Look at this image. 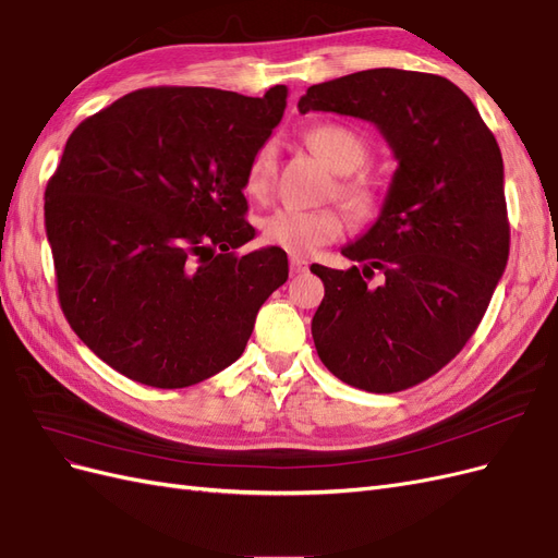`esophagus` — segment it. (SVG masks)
Returning <instances> with one entry per match:
<instances>
[{
	"label": "esophagus",
	"mask_w": 558,
	"mask_h": 558,
	"mask_svg": "<svg viewBox=\"0 0 558 558\" xmlns=\"http://www.w3.org/2000/svg\"><path fill=\"white\" fill-rule=\"evenodd\" d=\"M307 267H310V263H307L305 258H300V256H291V272H293V275L307 272Z\"/></svg>",
	"instance_id": "34e87169"
}]
</instances>
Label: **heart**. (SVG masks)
Masks as SVG:
<instances>
[{"instance_id": "b5f03b06", "label": "heart", "mask_w": 558, "mask_h": 558, "mask_svg": "<svg viewBox=\"0 0 558 558\" xmlns=\"http://www.w3.org/2000/svg\"><path fill=\"white\" fill-rule=\"evenodd\" d=\"M307 142L337 174H353L367 160L365 142L344 125H316L307 132ZM275 170L277 148L272 142H267L253 154L248 162L244 183L246 193L258 199L265 197L269 193V185H272ZM340 197L347 209L359 218H369L379 207L377 193L363 181H344L340 185ZM344 218L332 207H279L272 214H267L260 223L265 242L289 251L293 256H310L316 248L340 238Z\"/></svg>"}]
</instances>
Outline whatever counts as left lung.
<instances>
[{
	"label": "left lung",
	"mask_w": 558,
	"mask_h": 558,
	"mask_svg": "<svg viewBox=\"0 0 558 558\" xmlns=\"http://www.w3.org/2000/svg\"><path fill=\"white\" fill-rule=\"evenodd\" d=\"M300 113L377 125L398 170L349 269L312 265L326 295L312 318L318 359L349 386L396 393L442 369L477 330L510 253L502 156L449 78L381 66L312 86ZM383 281L369 287L374 269Z\"/></svg>",
	"instance_id": "1"
}]
</instances>
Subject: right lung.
<instances>
[{"label": "right lung", "mask_w": 558, "mask_h": 558, "mask_svg": "<svg viewBox=\"0 0 558 558\" xmlns=\"http://www.w3.org/2000/svg\"><path fill=\"white\" fill-rule=\"evenodd\" d=\"M289 88H142L86 118L46 185L60 307L95 356L156 388L242 356L263 302L289 279L279 246L246 256L253 154Z\"/></svg>", "instance_id": "right-lung-1"}]
</instances>
